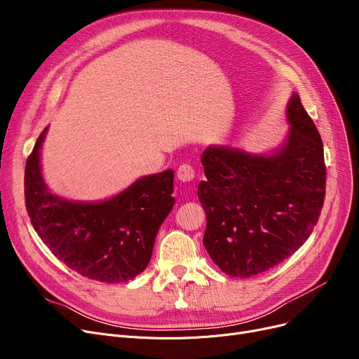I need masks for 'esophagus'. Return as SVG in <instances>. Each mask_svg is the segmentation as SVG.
Segmentation results:
<instances>
[{
	"label": "esophagus",
	"mask_w": 359,
	"mask_h": 359,
	"mask_svg": "<svg viewBox=\"0 0 359 359\" xmlns=\"http://www.w3.org/2000/svg\"><path fill=\"white\" fill-rule=\"evenodd\" d=\"M176 176H177V179H179L180 182H191V180H194V177H195V170H194V167L189 165V164H182V165L177 168Z\"/></svg>",
	"instance_id": "1"
}]
</instances>
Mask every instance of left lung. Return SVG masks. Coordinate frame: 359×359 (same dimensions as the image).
Returning <instances> with one entry per match:
<instances>
[{"instance_id": "1", "label": "left lung", "mask_w": 359, "mask_h": 359, "mask_svg": "<svg viewBox=\"0 0 359 359\" xmlns=\"http://www.w3.org/2000/svg\"><path fill=\"white\" fill-rule=\"evenodd\" d=\"M287 119L288 138L271 156L217 145L202 154L203 246L230 276L249 278L285 260L306 243L322 212L323 142L295 93Z\"/></svg>"}]
</instances>
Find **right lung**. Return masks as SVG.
<instances>
[{
  "mask_svg": "<svg viewBox=\"0 0 359 359\" xmlns=\"http://www.w3.org/2000/svg\"><path fill=\"white\" fill-rule=\"evenodd\" d=\"M43 129L26 161L25 199L34 231L77 273L125 282L149 263L160 225L175 205L173 170L138 179L103 202H72L48 191L41 172Z\"/></svg>",
  "mask_w": 359,
  "mask_h": 359,
  "instance_id": "add662e5",
  "label": "right lung"
}]
</instances>
